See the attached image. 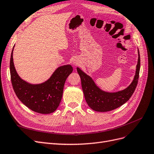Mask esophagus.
<instances>
[{
	"label": "esophagus",
	"mask_w": 154,
	"mask_h": 154,
	"mask_svg": "<svg viewBox=\"0 0 154 154\" xmlns=\"http://www.w3.org/2000/svg\"><path fill=\"white\" fill-rule=\"evenodd\" d=\"M74 64H75V65H77V63H76V62H75V63H74Z\"/></svg>",
	"instance_id": "1"
}]
</instances>
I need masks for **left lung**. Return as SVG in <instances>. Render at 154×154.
Listing matches in <instances>:
<instances>
[{
    "mask_svg": "<svg viewBox=\"0 0 154 154\" xmlns=\"http://www.w3.org/2000/svg\"><path fill=\"white\" fill-rule=\"evenodd\" d=\"M138 51V60L134 80L126 89L117 93H106L101 91L96 86L91 78L83 72L80 68H77L81 79L85 99L91 109L101 112L111 111L124 104L131 97L137 86L140 69V56L139 51Z\"/></svg>",
    "mask_w": 154,
    "mask_h": 154,
    "instance_id": "8db88e82",
    "label": "left lung"
}]
</instances>
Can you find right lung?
I'll return each instance as SVG.
<instances>
[{
    "mask_svg": "<svg viewBox=\"0 0 154 154\" xmlns=\"http://www.w3.org/2000/svg\"><path fill=\"white\" fill-rule=\"evenodd\" d=\"M13 49L10 59V73L17 97L33 112L43 114L54 112L60 103L64 84L73 71L72 66L70 65L60 66L47 81L37 85L30 84L23 81L16 73L13 59Z\"/></svg>",
    "mask_w": 154,
    "mask_h": 154,
    "instance_id": "add662e5",
    "label": "right lung"
}]
</instances>
